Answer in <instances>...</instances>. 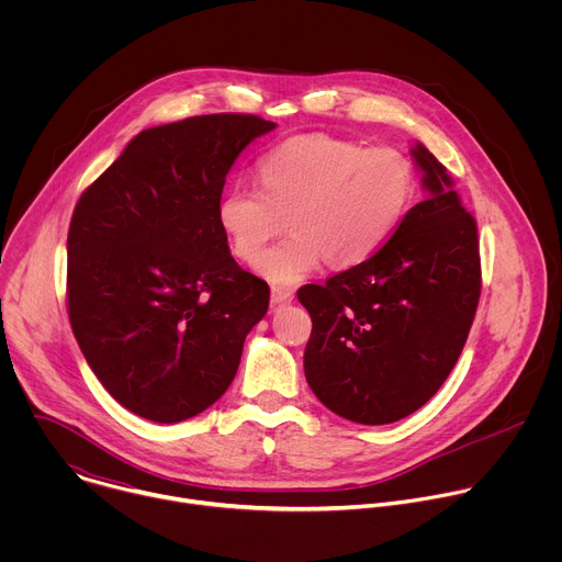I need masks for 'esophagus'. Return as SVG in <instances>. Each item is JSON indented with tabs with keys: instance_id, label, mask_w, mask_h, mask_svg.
Here are the masks:
<instances>
[{
	"instance_id": "obj_1",
	"label": "esophagus",
	"mask_w": 562,
	"mask_h": 562,
	"mask_svg": "<svg viewBox=\"0 0 562 562\" xmlns=\"http://www.w3.org/2000/svg\"><path fill=\"white\" fill-rule=\"evenodd\" d=\"M293 300V291L284 286H271V302L273 304H286Z\"/></svg>"
}]
</instances>
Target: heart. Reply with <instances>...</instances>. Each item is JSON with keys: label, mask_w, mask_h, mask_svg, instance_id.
I'll return each instance as SVG.
<instances>
[{"label": "heart", "mask_w": 562, "mask_h": 562, "mask_svg": "<svg viewBox=\"0 0 562 562\" xmlns=\"http://www.w3.org/2000/svg\"><path fill=\"white\" fill-rule=\"evenodd\" d=\"M260 189L231 187L215 215L233 256L256 262L281 229L290 237L258 265L276 284H297L327 260L347 269L371 258L414 200L409 159L327 133L295 135L258 162Z\"/></svg>", "instance_id": "heart-1"}]
</instances>
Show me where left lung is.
Returning a JSON list of instances; mask_svg holds the SVG:
<instances>
[{
    "mask_svg": "<svg viewBox=\"0 0 562 562\" xmlns=\"http://www.w3.org/2000/svg\"><path fill=\"white\" fill-rule=\"evenodd\" d=\"M427 198L364 262L297 300L311 315L304 375L319 403L360 425L418 412L467 342L480 300L477 226L447 169L414 146Z\"/></svg>",
    "mask_w": 562,
    "mask_h": 562,
    "instance_id": "8db88e82",
    "label": "left lung"
}]
</instances>
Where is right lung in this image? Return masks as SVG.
I'll return each instance as SVG.
<instances>
[{"label":"right lung","instance_id":"add662e5","mask_svg":"<svg viewBox=\"0 0 562 562\" xmlns=\"http://www.w3.org/2000/svg\"><path fill=\"white\" fill-rule=\"evenodd\" d=\"M273 128L247 113L146 128L75 204L72 336L139 418L171 425L209 409L269 308V284L233 260L215 209L237 155Z\"/></svg>","mask_w":562,"mask_h":562}]
</instances>
